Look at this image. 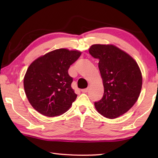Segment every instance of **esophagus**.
<instances>
[{"mask_svg":"<svg viewBox=\"0 0 158 158\" xmlns=\"http://www.w3.org/2000/svg\"><path fill=\"white\" fill-rule=\"evenodd\" d=\"M81 92H82V93H87L88 91H89V89H88V88H87V89H81Z\"/></svg>","mask_w":158,"mask_h":158,"instance_id":"1","label":"esophagus"}]
</instances>
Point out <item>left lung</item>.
<instances>
[{
  "label": "left lung",
  "instance_id": "8db88e82",
  "mask_svg": "<svg viewBox=\"0 0 158 158\" xmlns=\"http://www.w3.org/2000/svg\"><path fill=\"white\" fill-rule=\"evenodd\" d=\"M90 54L99 60L104 95L95 107L103 116L113 119L130 110L140 95L142 76L137 62L112 44H93Z\"/></svg>",
  "mask_w": 158,
  "mask_h": 158
}]
</instances>
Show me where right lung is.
Instances as JSON below:
<instances>
[{
	"label": "right lung",
	"mask_w": 158,
	"mask_h": 158,
	"mask_svg": "<svg viewBox=\"0 0 158 158\" xmlns=\"http://www.w3.org/2000/svg\"><path fill=\"white\" fill-rule=\"evenodd\" d=\"M81 53L67 49L53 50L37 58L26 71L23 86L28 100L39 113L54 117L65 113L76 100L69 67Z\"/></svg>",
	"instance_id": "add662e5"
}]
</instances>
